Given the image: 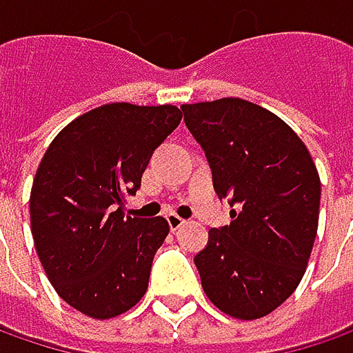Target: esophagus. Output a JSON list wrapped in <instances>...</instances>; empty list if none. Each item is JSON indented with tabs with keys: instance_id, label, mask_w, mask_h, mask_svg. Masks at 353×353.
I'll return each instance as SVG.
<instances>
[{
	"instance_id": "esophagus-1",
	"label": "esophagus",
	"mask_w": 353,
	"mask_h": 353,
	"mask_svg": "<svg viewBox=\"0 0 353 353\" xmlns=\"http://www.w3.org/2000/svg\"><path fill=\"white\" fill-rule=\"evenodd\" d=\"M166 221H168V227H170V231H179L187 221L183 219V216H179V214L174 213H168L166 214Z\"/></svg>"
}]
</instances>
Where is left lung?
I'll use <instances>...</instances> for the list:
<instances>
[{
	"mask_svg": "<svg viewBox=\"0 0 353 353\" xmlns=\"http://www.w3.org/2000/svg\"><path fill=\"white\" fill-rule=\"evenodd\" d=\"M219 199L239 205L211 229L194 265L223 314L259 319L297 290L314 249L321 183L307 146L267 108L241 98L183 104Z\"/></svg>",
	"mask_w": 353,
	"mask_h": 353,
	"instance_id": "obj_1",
	"label": "left lung"
}]
</instances>
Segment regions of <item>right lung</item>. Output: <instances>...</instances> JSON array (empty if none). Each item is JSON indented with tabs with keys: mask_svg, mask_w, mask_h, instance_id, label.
<instances>
[{
	"mask_svg": "<svg viewBox=\"0 0 353 353\" xmlns=\"http://www.w3.org/2000/svg\"><path fill=\"white\" fill-rule=\"evenodd\" d=\"M176 106L114 102L72 120L39 163L30 221L41 267L68 305L94 319L128 312L148 290L163 216L124 214L154 148L181 122Z\"/></svg>",
	"mask_w": 353,
	"mask_h": 353,
	"instance_id": "right-lung-1",
	"label": "right lung"
}]
</instances>
